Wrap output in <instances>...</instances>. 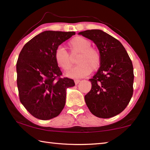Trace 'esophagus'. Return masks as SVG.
<instances>
[{
    "instance_id": "esophagus-1",
    "label": "esophagus",
    "mask_w": 150,
    "mask_h": 150,
    "mask_svg": "<svg viewBox=\"0 0 150 150\" xmlns=\"http://www.w3.org/2000/svg\"><path fill=\"white\" fill-rule=\"evenodd\" d=\"M80 81H80L79 79H75V83L76 85H77L78 83L80 82Z\"/></svg>"
}]
</instances>
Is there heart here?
<instances>
[{"mask_svg":"<svg viewBox=\"0 0 150 150\" xmlns=\"http://www.w3.org/2000/svg\"><path fill=\"white\" fill-rule=\"evenodd\" d=\"M89 40L81 36L73 38L68 42V47L71 53L79 52L76 59L78 64L74 68L66 73V75L72 78H82L89 75L93 71H96L100 67L101 55L97 49L91 47ZM55 61L58 67L64 71L70 69L72 62L67 51L59 46L55 50Z\"/></svg>","mask_w":150,"mask_h":150,"instance_id":"obj_1","label":"heart"}]
</instances>
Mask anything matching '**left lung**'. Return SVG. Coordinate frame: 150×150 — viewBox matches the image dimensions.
Returning <instances> with one entry per match:
<instances>
[{"instance_id": "1", "label": "left lung", "mask_w": 150, "mask_h": 150, "mask_svg": "<svg viewBox=\"0 0 150 150\" xmlns=\"http://www.w3.org/2000/svg\"><path fill=\"white\" fill-rule=\"evenodd\" d=\"M95 43L101 55L97 72L89 81L91 91L85 96L86 105L93 115L108 118L122 112L133 95L134 69L122 44L100 30L79 33Z\"/></svg>"}]
</instances>
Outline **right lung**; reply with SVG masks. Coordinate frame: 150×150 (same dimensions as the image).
Wrapping results in <instances>:
<instances>
[{"instance_id": "right-lung-1", "label": "right lung", "mask_w": 150, "mask_h": 150, "mask_svg": "<svg viewBox=\"0 0 150 150\" xmlns=\"http://www.w3.org/2000/svg\"><path fill=\"white\" fill-rule=\"evenodd\" d=\"M75 32L44 31L27 42L16 63L20 100L36 118H55L64 108L66 90L75 85L62 75L55 61V50Z\"/></svg>"}]
</instances>
